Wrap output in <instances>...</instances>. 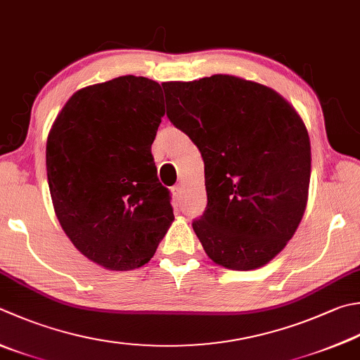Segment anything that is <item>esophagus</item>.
I'll return each mask as SVG.
<instances>
[{
	"mask_svg": "<svg viewBox=\"0 0 360 360\" xmlns=\"http://www.w3.org/2000/svg\"><path fill=\"white\" fill-rule=\"evenodd\" d=\"M172 194H174L177 199H181V195H183V188H181V185H175V186L172 188Z\"/></svg>",
	"mask_w": 360,
	"mask_h": 360,
	"instance_id": "1",
	"label": "esophagus"
}]
</instances>
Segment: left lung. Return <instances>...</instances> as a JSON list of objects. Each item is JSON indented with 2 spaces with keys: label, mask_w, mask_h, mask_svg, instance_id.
<instances>
[{
  "label": "left lung",
  "mask_w": 360,
  "mask_h": 360,
  "mask_svg": "<svg viewBox=\"0 0 360 360\" xmlns=\"http://www.w3.org/2000/svg\"><path fill=\"white\" fill-rule=\"evenodd\" d=\"M167 117L205 165L207 208L193 229L224 268L257 269L295 235L306 212L310 139L276 91L232 75L162 84Z\"/></svg>",
  "instance_id": "1"
}]
</instances>
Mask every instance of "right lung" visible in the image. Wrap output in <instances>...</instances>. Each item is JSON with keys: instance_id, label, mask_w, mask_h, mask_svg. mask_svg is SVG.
<instances>
[{"instance_id": "right-lung-1", "label": "right lung", "mask_w": 360, "mask_h": 360, "mask_svg": "<svg viewBox=\"0 0 360 360\" xmlns=\"http://www.w3.org/2000/svg\"><path fill=\"white\" fill-rule=\"evenodd\" d=\"M161 86L127 75L79 89L46 139V177L60 227L106 269L146 264L174 221L150 152L165 116Z\"/></svg>"}]
</instances>
